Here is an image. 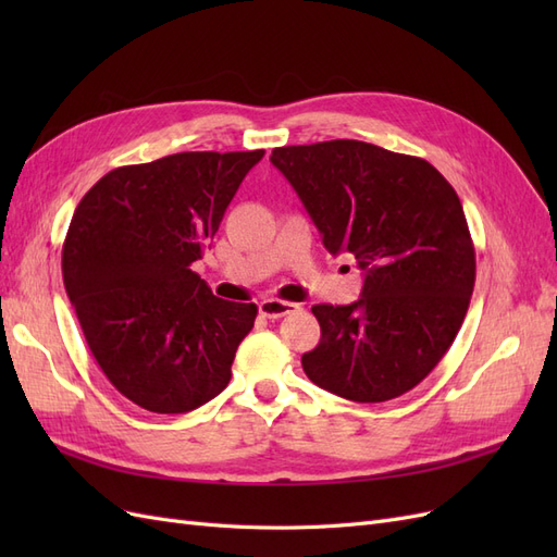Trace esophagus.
<instances>
[{
	"label": "esophagus",
	"mask_w": 557,
	"mask_h": 557,
	"mask_svg": "<svg viewBox=\"0 0 557 557\" xmlns=\"http://www.w3.org/2000/svg\"><path fill=\"white\" fill-rule=\"evenodd\" d=\"M297 309H299V305H293V301H283L276 297H269V299L260 301V313L264 318H281V315H288Z\"/></svg>",
	"instance_id": "34e87169"
}]
</instances>
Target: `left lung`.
<instances>
[{"label": "left lung", "instance_id": "8db88e82", "mask_svg": "<svg viewBox=\"0 0 557 557\" xmlns=\"http://www.w3.org/2000/svg\"><path fill=\"white\" fill-rule=\"evenodd\" d=\"M323 246L350 252L362 297L315 305L320 342L307 376L350 401L409 393L458 336L476 281V252L453 185L416 156L334 139L272 150Z\"/></svg>", "mask_w": 557, "mask_h": 557}]
</instances>
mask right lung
<instances>
[{
	"label": "right lung",
	"mask_w": 557,
	"mask_h": 557,
	"mask_svg": "<svg viewBox=\"0 0 557 557\" xmlns=\"http://www.w3.org/2000/svg\"><path fill=\"white\" fill-rule=\"evenodd\" d=\"M264 150L117 166L83 195L62 246L64 290L99 369L153 413H185L232 379L258 307L193 272Z\"/></svg>",
	"instance_id": "obj_1"
}]
</instances>
